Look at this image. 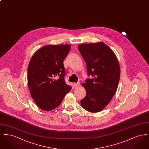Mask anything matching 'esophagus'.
I'll return each instance as SVG.
<instances>
[{"mask_svg": "<svg viewBox=\"0 0 149 149\" xmlns=\"http://www.w3.org/2000/svg\"><path fill=\"white\" fill-rule=\"evenodd\" d=\"M80 86V83H74V86L75 88H78Z\"/></svg>", "mask_w": 149, "mask_h": 149, "instance_id": "34e87169", "label": "esophagus"}]
</instances>
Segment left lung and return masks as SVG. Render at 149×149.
<instances>
[{"mask_svg": "<svg viewBox=\"0 0 149 149\" xmlns=\"http://www.w3.org/2000/svg\"><path fill=\"white\" fill-rule=\"evenodd\" d=\"M78 49L85 60L88 76L82 85L86 96L80 103L85 110L102 111L117 91L120 78V67L113 51L104 43L81 44Z\"/></svg>", "mask_w": 149, "mask_h": 149, "instance_id": "1", "label": "left lung"}]
</instances>
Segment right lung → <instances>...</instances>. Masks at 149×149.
I'll return each instance as SVG.
<instances>
[{
	"label": "right lung",
	"mask_w": 149,
	"mask_h": 149,
	"mask_svg": "<svg viewBox=\"0 0 149 149\" xmlns=\"http://www.w3.org/2000/svg\"><path fill=\"white\" fill-rule=\"evenodd\" d=\"M70 45H49L37 50L28 67V85L31 95L41 109L50 111L58 106L71 89L65 81L64 59Z\"/></svg>",
	"instance_id": "right-lung-1"
}]
</instances>
